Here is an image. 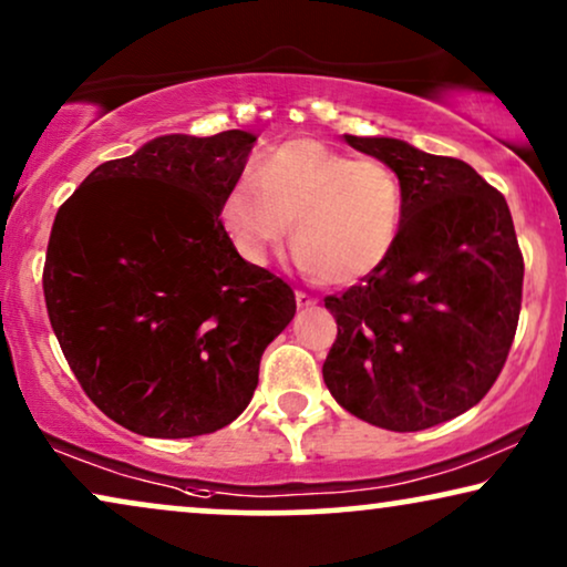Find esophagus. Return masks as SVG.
Listing matches in <instances>:
<instances>
[{
    "mask_svg": "<svg viewBox=\"0 0 567 567\" xmlns=\"http://www.w3.org/2000/svg\"><path fill=\"white\" fill-rule=\"evenodd\" d=\"M296 303H298V308H308L316 303V298L308 296V292H303V290H296Z\"/></svg>",
    "mask_w": 567,
    "mask_h": 567,
    "instance_id": "esophagus-1",
    "label": "esophagus"
}]
</instances>
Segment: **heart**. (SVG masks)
I'll return each mask as SVG.
<instances>
[{
  "mask_svg": "<svg viewBox=\"0 0 567 567\" xmlns=\"http://www.w3.org/2000/svg\"><path fill=\"white\" fill-rule=\"evenodd\" d=\"M402 220L404 186L391 165L354 161L319 140L271 150L220 205L225 236L246 261H267L292 223L298 261L327 285L373 275L394 251Z\"/></svg>",
  "mask_w": 567,
  "mask_h": 567,
  "instance_id": "1",
  "label": "heart"
}]
</instances>
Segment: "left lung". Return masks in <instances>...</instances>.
I'll list each match as a JSON object with an SVG mask.
<instances>
[{
  "mask_svg": "<svg viewBox=\"0 0 567 567\" xmlns=\"http://www.w3.org/2000/svg\"><path fill=\"white\" fill-rule=\"evenodd\" d=\"M344 140L399 173L404 220L373 275L323 298L337 319L323 383L354 417L414 433L493 389L516 337L524 256L508 202L472 165L402 140Z\"/></svg>",
  "mask_w": 567,
  "mask_h": 567,
  "instance_id": "left-lung-1",
  "label": "left lung"
}]
</instances>
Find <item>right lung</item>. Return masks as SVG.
<instances>
[{"label": "right lung", "mask_w": 567, "mask_h": 567, "mask_svg": "<svg viewBox=\"0 0 567 567\" xmlns=\"http://www.w3.org/2000/svg\"><path fill=\"white\" fill-rule=\"evenodd\" d=\"M256 137L165 134L109 161L59 207L43 298L74 379L113 422L147 437L230 425L296 292L240 259L220 205Z\"/></svg>", "instance_id": "1"}]
</instances>
